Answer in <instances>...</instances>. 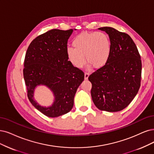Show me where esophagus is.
I'll return each instance as SVG.
<instances>
[{
  "label": "esophagus",
  "instance_id": "1",
  "mask_svg": "<svg viewBox=\"0 0 154 154\" xmlns=\"http://www.w3.org/2000/svg\"><path fill=\"white\" fill-rule=\"evenodd\" d=\"M89 75V73L88 72H85V73H84V79H88Z\"/></svg>",
  "mask_w": 154,
  "mask_h": 154
}]
</instances>
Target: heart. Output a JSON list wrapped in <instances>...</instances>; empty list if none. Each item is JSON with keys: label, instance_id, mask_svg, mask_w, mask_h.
<instances>
[{"label": "heart", "instance_id": "1", "mask_svg": "<svg viewBox=\"0 0 154 154\" xmlns=\"http://www.w3.org/2000/svg\"><path fill=\"white\" fill-rule=\"evenodd\" d=\"M74 48L66 49L68 60L77 68L87 61L94 68L103 66L109 61L112 51L110 38L102 32H84L75 37L72 41Z\"/></svg>", "mask_w": 154, "mask_h": 154}]
</instances>
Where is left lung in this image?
<instances>
[{"mask_svg": "<svg viewBox=\"0 0 154 154\" xmlns=\"http://www.w3.org/2000/svg\"><path fill=\"white\" fill-rule=\"evenodd\" d=\"M112 44L106 63L89 76L93 101L101 110L121 111L138 93L141 85V60L137 47L128 34L112 27H101Z\"/></svg>", "mask_w": 154, "mask_h": 154, "instance_id": "left-lung-1", "label": "left lung"}]
</instances>
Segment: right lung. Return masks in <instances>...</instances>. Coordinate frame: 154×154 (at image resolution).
Segmentation results:
<instances>
[{"mask_svg": "<svg viewBox=\"0 0 154 154\" xmlns=\"http://www.w3.org/2000/svg\"><path fill=\"white\" fill-rule=\"evenodd\" d=\"M73 29H52L33 39L24 60L23 77L30 103L43 114L56 117L69 112L73 106L77 89L84 79V73L73 66L66 54L68 39ZM42 84L53 91L54 105L48 108L33 100V91Z\"/></svg>", "mask_w": 154, "mask_h": 154, "instance_id": "add662e5", "label": "right lung"}]
</instances>
